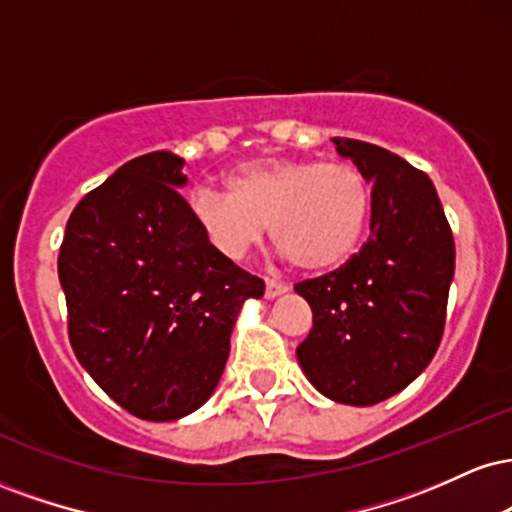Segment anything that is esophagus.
Segmentation results:
<instances>
[{"label": "esophagus", "mask_w": 512, "mask_h": 512, "mask_svg": "<svg viewBox=\"0 0 512 512\" xmlns=\"http://www.w3.org/2000/svg\"><path fill=\"white\" fill-rule=\"evenodd\" d=\"M286 291H289V284H286V281H279V279H267V286H264L267 298L281 296V293H286Z\"/></svg>", "instance_id": "esophagus-1"}]
</instances>
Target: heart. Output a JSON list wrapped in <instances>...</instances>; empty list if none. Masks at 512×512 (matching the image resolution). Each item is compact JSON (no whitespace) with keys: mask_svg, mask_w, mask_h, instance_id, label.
<instances>
[{"mask_svg":"<svg viewBox=\"0 0 512 512\" xmlns=\"http://www.w3.org/2000/svg\"><path fill=\"white\" fill-rule=\"evenodd\" d=\"M228 192L197 187L190 211L211 248L243 260L272 240L296 267L325 272L354 255L370 219V182L351 163L313 158L252 161L228 175Z\"/></svg>","mask_w":512,"mask_h":512,"instance_id":"heart-1","label":"heart"}]
</instances>
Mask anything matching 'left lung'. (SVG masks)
<instances>
[{
  "mask_svg": "<svg viewBox=\"0 0 512 512\" xmlns=\"http://www.w3.org/2000/svg\"><path fill=\"white\" fill-rule=\"evenodd\" d=\"M334 144L373 182L370 236L339 269L296 284L313 310L296 356L322 395L368 407L402 392L436 356L455 240L424 170L383 146Z\"/></svg>",
  "mask_w": 512,
  "mask_h": 512,
  "instance_id": "left-lung-1",
  "label": "left lung"
}]
</instances>
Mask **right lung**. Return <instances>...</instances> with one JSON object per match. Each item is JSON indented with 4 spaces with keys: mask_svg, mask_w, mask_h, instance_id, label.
Returning <instances> with one entry per match:
<instances>
[{
    "mask_svg": "<svg viewBox=\"0 0 512 512\" xmlns=\"http://www.w3.org/2000/svg\"><path fill=\"white\" fill-rule=\"evenodd\" d=\"M180 156L151 151L76 204L57 257L79 363L122 409L175 421L219 383L243 301L264 281L199 231Z\"/></svg>",
    "mask_w": 512,
    "mask_h": 512,
    "instance_id": "obj_1",
    "label": "right lung"
}]
</instances>
